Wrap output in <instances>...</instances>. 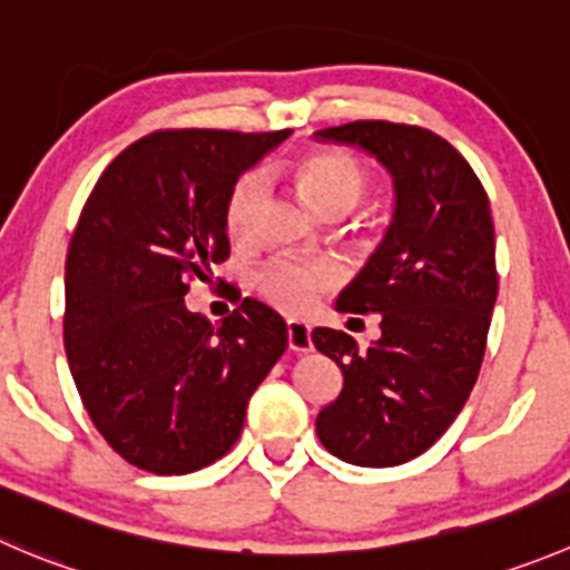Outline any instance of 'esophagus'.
Here are the masks:
<instances>
[{"instance_id": "1", "label": "esophagus", "mask_w": 570, "mask_h": 570, "mask_svg": "<svg viewBox=\"0 0 570 570\" xmlns=\"http://www.w3.org/2000/svg\"><path fill=\"white\" fill-rule=\"evenodd\" d=\"M286 345L295 353L312 351V328L306 323H301V320H289L286 323Z\"/></svg>"}]
</instances>
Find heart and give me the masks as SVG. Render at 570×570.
I'll use <instances>...</instances> for the list:
<instances>
[{
	"label": "heart",
	"instance_id": "heart-1",
	"mask_svg": "<svg viewBox=\"0 0 570 570\" xmlns=\"http://www.w3.org/2000/svg\"><path fill=\"white\" fill-rule=\"evenodd\" d=\"M303 197L312 203L314 212L347 208L351 212L370 189V178L362 164L340 150H314L303 156L292 167ZM262 197L258 175H245L230 189L225 203V228L234 239H247L253 228V208ZM340 281V269L325 262H306V258L281 256L264 264L256 273L258 295L275 308L289 314H301L312 308L317 295Z\"/></svg>",
	"mask_w": 570,
	"mask_h": 570
}]
</instances>
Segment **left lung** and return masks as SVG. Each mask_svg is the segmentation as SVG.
Instances as JSON below:
<instances>
[{
	"label": "left lung",
	"mask_w": 570,
	"mask_h": 570,
	"mask_svg": "<svg viewBox=\"0 0 570 570\" xmlns=\"http://www.w3.org/2000/svg\"><path fill=\"white\" fill-rule=\"evenodd\" d=\"M314 138L358 147L395 186L384 239L336 297V312L381 314V336L362 351L345 331H312L345 379L317 438L351 465H403L443 438L482 367L499 295L490 200L471 164L423 127L351 121Z\"/></svg>",
	"instance_id": "8db88e82"
}]
</instances>
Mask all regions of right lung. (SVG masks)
<instances>
[{
  "instance_id": "right-lung-1",
  "label": "right lung",
  "mask_w": 570,
  "mask_h": 570,
  "mask_svg": "<svg viewBox=\"0 0 570 570\" xmlns=\"http://www.w3.org/2000/svg\"><path fill=\"white\" fill-rule=\"evenodd\" d=\"M292 130H161L108 164L66 256L63 345L110 449L180 476L230 451L247 401L286 351V323L245 297L214 325L184 303L228 258L225 203Z\"/></svg>"
}]
</instances>
